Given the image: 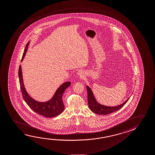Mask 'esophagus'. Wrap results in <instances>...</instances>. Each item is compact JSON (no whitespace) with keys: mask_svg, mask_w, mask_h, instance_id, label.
<instances>
[{"mask_svg":"<svg viewBox=\"0 0 155 155\" xmlns=\"http://www.w3.org/2000/svg\"><path fill=\"white\" fill-rule=\"evenodd\" d=\"M77 74H78V76L81 78H83L84 77V71L80 70V71H79L78 72Z\"/></svg>","mask_w":155,"mask_h":155,"instance_id":"34e87169","label":"esophagus"}]
</instances>
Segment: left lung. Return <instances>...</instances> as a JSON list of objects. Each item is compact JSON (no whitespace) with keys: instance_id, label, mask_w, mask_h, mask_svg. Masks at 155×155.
<instances>
[{"instance_id":"obj_1","label":"left lung","mask_w":155,"mask_h":155,"mask_svg":"<svg viewBox=\"0 0 155 155\" xmlns=\"http://www.w3.org/2000/svg\"><path fill=\"white\" fill-rule=\"evenodd\" d=\"M86 89L87 91V101L90 109L92 111L98 114H108L112 113L114 112L117 111L121 109L122 107L127 103L130 98L127 99L125 102L122 104L117 105L116 107H107L103 105L99 104L97 102L96 100L94 97L93 92L92 91L91 89L89 86H86Z\"/></svg>"}]
</instances>
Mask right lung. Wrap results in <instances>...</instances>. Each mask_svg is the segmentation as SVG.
<instances>
[{
  "instance_id": "add662e5",
  "label": "right lung",
  "mask_w": 155,
  "mask_h": 155,
  "mask_svg": "<svg viewBox=\"0 0 155 155\" xmlns=\"http://www.w3.org/2000/svg\"><path fill=\"white\" fill-rule=\"evenodd\" d=\"M29 41L26 45V48L24 50L23 53L21 61L25 56L26 51L28 50ZM18 76L19 79V83L21 86V92L22 94L23 98L26 104L33 111L37 114L43 116L44 117H56L59 114H61L64 109V105L62 100V97L64 92L70 85L71 82H65L61 84L58 89L57 90L53 97L48 102H39L36 101L31 97L29 96L28 94L25 90L24 85L23 83V76L21 65L19 68Z\"/></svg>"
}]
</instances>
